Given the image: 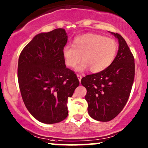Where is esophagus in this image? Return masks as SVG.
<instances>
[{
	"instance_id": "esophagus-1",
	"label": "esophagus",
	"mask_w": 148,
	"mask_h": 148,
	"mask_svg": "<svg viewBox=\"0 0 148 148\" xmlns=\"http://www.w3.org/2000/svg\"><path fill=\"white\" fill-rule=\"evenodd\" d=\"M77 77H78V80H79V81H81V79H82V75H79V74H77Z\"/></svg>"
}]
</instances>
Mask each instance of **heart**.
<instances>
[{
	"instance_id": "heart-1",
	"label": "heart",
	"mask_w": 148,
	"mask_h": 148,
	"mask_svg": "<svg viewBox=\"0 0 148 148\" xmlns=\"http://www.w3.org/2000/svg\"><path fill=\"white\" fill-rule=\"evenodd\" d=\"M118 51V44L114 39L97 34H85L75 38L73 46L63 49L66 65L74 68L79 66L80 71L90 68L92 73H99L106 69L114 61Z\"/></svg>"
}]
</instances>
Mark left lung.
Listing matches in <instances>:
<instances>
[{
    "label": "left lung",
    "instance_id": "obj_1",
    "mask_svg": "<svg viewBox=\"0 0 148 148\" xmlns=\"http://www.w3.org/2000/svg\"><path fill=\"white\" fill-rule=\"evenodd\" d=\"M119 40V51L110 66L101 72L82 77L87 89L85 99L89 115L99 121H109L124 108L135 77L133 53L123 36L112 33Z\"/></svg>",
    "mask_w": 148,
    "mask_h": 148
}]
</instances>
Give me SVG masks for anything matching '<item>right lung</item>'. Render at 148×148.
<instances>
[{
    "instance_id": "add662e5",
    "label": "right lung",
    "mask_w": 148,
    "mask_h": 148,
    "mask_svg": "<svg viewBox=\"0 0 148 148\" xmlns=\"http://www.w3.org/2000/svg\"><path fill=\"white\" fill-rule=\"evenodd\" d=\"M67 42L63 28L41 33L19 56L17 78L22 98L30 114L42 123H59L68 116V99L80 84L74 71L65 64L63 49Z\"/></svg>"
}]
</instances>
